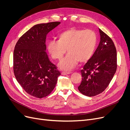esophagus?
Instances as JSON below:
<instances>
[{"instance_id":"34e87169","label":"esophagus","mask_w":130,"mask_h":130,"mask_svg":"<svg viewBox=\"0 0 130 130\" xmlns=\"http://www.w3.org/2000/svg\"><path fill=\"white\" fill-rule=\"evenodd\" d=\"M71 74V72H62L61 73V74L63 75H68Z\"/></svg>"}]
</instances>
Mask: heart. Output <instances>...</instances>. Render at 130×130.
Listing matches in <instances>:
<instances>
[{"mask_svg": "<svg viewBox=\"0 0 130 130\" xmlns=\"http://www.w3.org/2000/svg\"><path fill=\"white\" fill-rule=\"evenodd\" d=\"M97 37L93 30L72 27L57 35V41L50 40L46 45L48 52L54 60H60L67 52L66 57L59 63V68L70 70L78 62H87L95 50Z\"/></svg>", "mask_w": 130, "mask_h": 130, "instance_id": "obj_1", "label": "heart"}]
</instances>
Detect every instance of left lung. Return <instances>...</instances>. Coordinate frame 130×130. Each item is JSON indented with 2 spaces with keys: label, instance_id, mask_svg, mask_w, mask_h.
Here are the masks:
<instances>
[{
  "label": "left lung",
  "instance_id": "obj_1",
  "mask_svg": "<svg viewBox=\"0 0 130 130\" xmlns=\"http://www.w3.org/2000/svg\"><path fill=\"white\" fill-rule=\"evenodd\" d=\"M100 40L92 57L81 70L82 80L78 89L93 96L107 87L117 70V51L110 37L99 28Z\"/></svg>",
  "mask_w": 130,
  "mask_h": 130
}]
</instances>
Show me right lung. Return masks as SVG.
Instances as JSON below:
<instances>
[{
    "label": "right lung",
    "instance_id": "1",
    "mask_svg": "<svg viewBox=\"0 0 130 130\" xmlns=\"http://www.w3.org/2000/svg\"><path fill=\"white\" fill-rule=\"evenodd\" d=\"M60 22L35 25L21 36L13 52V71L25 91L31 96H48L56 85L61 74L46 53V35Z\"/></svg>",
    "mask_w": 130,
    "mask_h": 130
}]
</instances>
